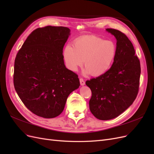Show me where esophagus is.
Wrapping results in <instances>:
<instances>
[{
  "label": "esophagus",
  "mask_w": 154,
  "mask_h": 154,
  "mask_svg": "<svg viewBox=\"0 0 154 154\" xmlns=\"http://www.w3.org/2000/svg\"><path fill=\"white\" fill-rule=\"evenodd\" d=\"M80 84H81V85H84L85 84V81H84V80H83V78H80Z\"/></svg>",
  "instance_id": "1"
}]
</instances>
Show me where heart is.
I'll return each mask as SVG.
<instances>
[{
  "mask_svg": "<svg viewBox=\"0 0 154 154\" xmlns=\"http://www.w3.org/2000/svg\"><path fill=\"white\" fill-rule=\"evenodd\" d=\"M73 46L67 45L63 58L66 66L75 71L84 64L85 72L93 76L103 75L112 66L117 48L112 41L105 40L95 35H85L74 42Z\"/></svg>",
  "mask_w": 154,
  "mask_h": 154,
  "instance_id": "heart-1",
  "label": "heart"
}]
</instances>
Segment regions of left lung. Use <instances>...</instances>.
Returning a JSON list of instances; mask_svg holds the SVG:
<instances>
[{
	"mask_svg": "<svg viewBox=\"0 0 154 154\" xmlns=\"http://www.w3.org/2000/svg\"><path fill=\"white\" fill-rule=\"evenodd\" d=\"M106 30L117 40L114 61L103 75L85 82L92 92L90 110L100 120L118 117L133 103L139 92L141 74L140 61L131 41L119 30Z\"/></svg>",
	"mask_w": 154,
	"mask_h": 154,
	"instance_id": "1",
	"label": "left lung"
}]
</instances>
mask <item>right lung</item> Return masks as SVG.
Returning <instances> with one entry per match:
<instances>
[{
    "mask_svg": "<svg viewBox=\"0 0 154 154\" xmlns=\"http://www.w3.org/2000/svg\"><path fill=\"white\" fill-rule=\"evenodd\" d=\"M68 27L48 26L31 32L18 51L13 84L22 103L44 118L61 114L67 97L80 86L78 74L65 66Z\"/></svg>",
    "mask_w": 154,
    "mask_h": 154,
    "instance_id": "1",
    "label": "right lung"
}]
</instances>
